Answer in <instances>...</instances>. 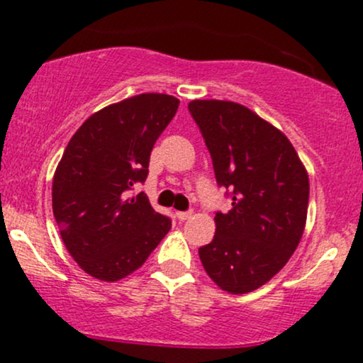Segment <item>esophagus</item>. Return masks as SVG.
<instances>
[{"label": "esophagus", "instance_id": "esophagus-1", "mask_svg": "<svg viewBox=\"0 0 363 363\" xmlns=\"http://www.w3.org/2000/svg\"><path fill=\"white\" fill-rule=\"evenodd\" d=\"M191 215H193V211H191V210H187V211H177V213H176V216H177L179 220H187Z\"/></svg>", "mask_w": 363, "mask_h": 363}]
</instances>
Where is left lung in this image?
<instances>
[{"label":"left lung","instance_id":"obj_1","mask_svg":"<svg viewBox=\"0 0 363 363\" xmlns=\"http://www.w3.org/2000/svg\"><path fill=\"white\" fill-rule=\"evenodd\" d=\"M187 109L232 201L227 213H215V237L199 259L220 289L247 294L272 280L301 242L309 176L289 138L247 107L193 101Z\"/></svg>","mask_w":363,"mask_h":363}]
</instances>
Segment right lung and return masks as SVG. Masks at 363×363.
Segmentation results:
<instances>
[{
  "label": "right lung",
  "instance_id": "1",
  "mask_svg": "<svg viewBox=\"0 0 363 363\" xmlns=\"http://www.w3.org/2000/svg\"><path fill=\"white\" fill-rule=\"evenodd\" d=\"M172 95L141 94L90 116L69 140L52 181L62 242L83 272L118 281L138 269L170 230L148 196L128 191L148 177L150 153L176 116Z\"/></svg>",
  "mask_w": 363,
  "mask_h": 363
}]
</instances>
